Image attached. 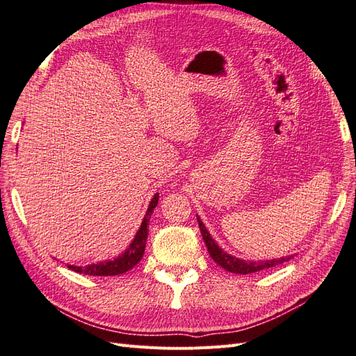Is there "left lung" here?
<instances>
[{
	"label": "left lung",
	"instance_id": "1",
	"mask_svg": "<svg viewBox=\"0 0 356 356\" xmlns=\"http://www.w3.org/2000/svg\"><path fill=\"white\" fill-rule=\"evenodd\" d=\"M197 222H199V229L202 233V238L207 243L208 252L212 257V260L217 263L218 266H221L222 268H225L227 272L232 273H238V275H248V273H255L264 270V268H270L275 266L282 264L285 261H289L291 258L294 255H288V257H282V258H275V260H266V261H245L241 260V258H236L230 254H227L225 251H222L221 248L217 245L212 239V236L209 234V232L204 227V224L200 221V218L197 217Z\"/></svg>",
	"mask_w": 356,
	"mask_h": 356
}]
</instances>
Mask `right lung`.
<instances>
[{
    "mask_svg": "<svg viewBox=\"0 0 356 356\" xmlns=\"http://www.w3.org/2000/svg\"><path fill=\"white\" fill-rule=\"evenodd\" d=\"M159 203V193H156L154 197L149 202V207L147 209L145 217L141 222V227L136 232L135 239L132 241V243L129 245L127 250L118 255L114 260H108V261H101V263H95V264H88V266H70L68 268L71 270L77 272V273H83V275H89V276H115V275H122L126 273L127 270L134 268L144 255L145 251V243H147V236H148V222L149 218H152V213L154 211V208L157 207Z\"/></svg>",
    "mask_w": 356,
    "mask_h": 356,
    "instance_id": "right-lung-1",
    "label": "right lung"
}]
</instances>
